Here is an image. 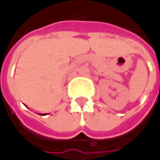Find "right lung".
Here are the masks:
<instances>
[{"label":"right lung","instance_id":"obj_1","mask_svg":"<svg viewBox=\"0 0 160 160\" xmlns=\"http://www.w3.org/2000/svg\"><path fill=\"white\" fill-rule=\"evenodd\" d=\"M42 116H43V115H47V114H41Z\"/></svg>","mask_w":160,"mask_h":160}]
</instances>
